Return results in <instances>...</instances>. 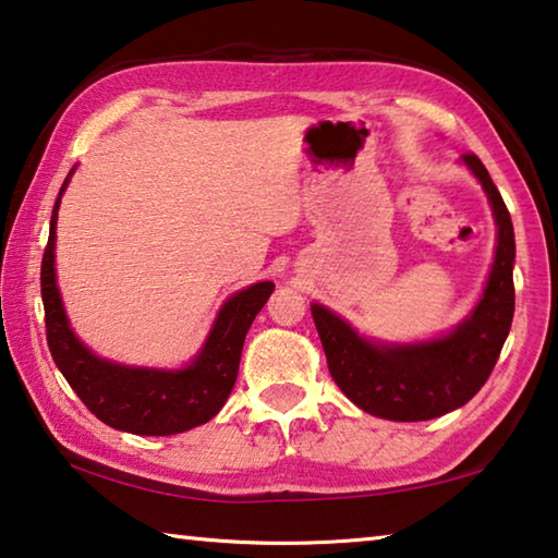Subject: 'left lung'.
Here are the masks:
<instances>
[{
  "label": "left lung",
  "mask_w": 558,
  "mask_h": 558,
  "mask_svg": "<svg viewBox=\"0 0 558 558\" xmlns=\"http://www.w3.org/2000/svg\"><path fill=\"white\" fill-rule=\"evenodd\" d=\"M483 184L497 223V251L483 298L450 335L421 344H376L342 317L313 305L329 374L349 401L389 421H428L465 405L493 374L514 317V229L477 155H462Z\"/></svg>",
  "instance_id": "obj_1"
}]
</instances>
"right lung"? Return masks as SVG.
<instances>
[{
  "label": "right lung",
  "mask_w": 558,
  "mask_h": 558,
  "mask_svg": "<svg viewBox=\"0 0 558 558\" xmlns=\"http://www.w3.org/2000/svg\"><path fill=\"white\" fill-rule=\"evenodd\" d=\"M73 169L65 177L53 204L49 243L41 260V300L46 315V342L71 389L88 405L96 418L110 428L135 433V436H174L211 421L239 376L241 352L248 327L260 307L266 305L272 282L235 292L223 302L219 317L211 327L202 352L184 369H140V366L112 364L100 359L78 342L69 327L63 302L56 286L53 248H56V216L61 196L69 186Z\"/></svg>",
  "instance_id": "1"
}]
</instances>
